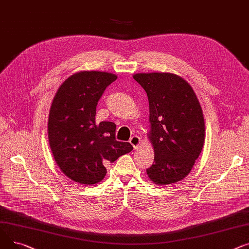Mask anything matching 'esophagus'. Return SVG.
<instances>
[{"label":"esophagus","mask_w":249,"mask_h":249,"mask_svg":"<svg viewBox=\"0 0 249 249\" xmlns=\"http://www.w3.org/2000/svg\"><path fill=\"white\" fill-rule=\"evenodd\" d=\"M129 142H130V144L133 145L135 149H137V148L140 147V144H141V138L138 137V136H133V137L130 138Z\"/></svg>","instance_id":"esophagus-1"}]
</instances>
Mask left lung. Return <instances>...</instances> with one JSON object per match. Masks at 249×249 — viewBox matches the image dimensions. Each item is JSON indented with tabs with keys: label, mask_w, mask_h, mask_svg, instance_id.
<instances>
[{
	"label": "left lung",
	"mask_w": 249,
	"mask_h": 249,
	"mask_svg": "<svg viewBox=\"0 0 249 249\" xmlns=\"http://www.w3.org/2000/svg\"><path fill=\"white\" fill-rule=\"evenodd\" d=\"M133 77L149 98V140L155 159L148 176L157 185L177 183L187 177L203 149L205 124L199 100L191 85L173 73Z\"/></svg>",
	"instance_id": "obj_1"
}]
</instances>
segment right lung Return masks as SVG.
I'll list each match as a JSON object with an SVG mask.
<instances>
[{
	"label": "right lung",
	"instance_id": "obj_1",
	"mask_svg": "<svg viewBox=\"0 0 249 249\" xmlns=\"http://www.w3.org/2000/svg\"><path fill=\"white\" fill-rule=\"evenodd\" d=\"M118 76L80 71L58 89L49 111L48 139L54 160L72 181L94 185L107 175L106 165L129 153L133 145L115 140V124L95 122L97 102Z\"/></svg>",
	"mask_w": 249,
	"mask_h": 249
}]
</instances>
